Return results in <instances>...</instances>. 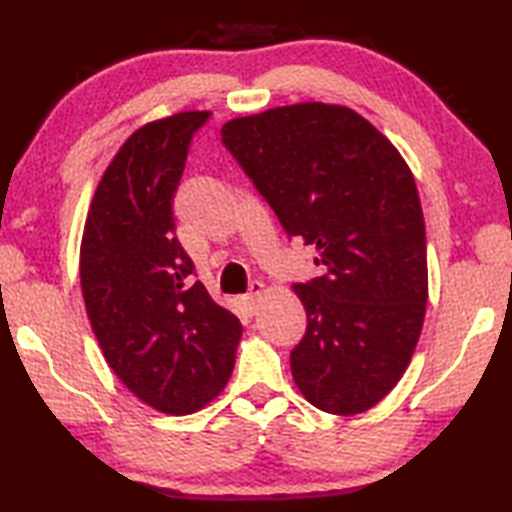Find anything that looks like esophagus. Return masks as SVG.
I'll use <instances>...</instances> for the list:
<instances>
[{
    "label": "esophagus",
    "mask_w": 512,
    "mask_h": 512,
    "mask_svg": "<svg viewBox=\"0 0 512 512\" xmlns=\"http://www.w3.org/2000/svg\"><path fill=\"white\" fill-rule=\"evenodd\" d=\"M262 293H264V284L262 282H250L248 293H244V296H241V305H244V309L248 311V314H255L257 305H259V298H262Z\"/></svg>",
    "instance_id": "esophagus-1"
}]
</instances>
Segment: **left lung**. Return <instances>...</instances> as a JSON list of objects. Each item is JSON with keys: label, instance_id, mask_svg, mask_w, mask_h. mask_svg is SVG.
<instances>
[{"label": "left lung", "instance_id": "left-lung-1", "mask_svg": "<svg viewBox=\"0 0 512 512\" xmlns=\"http://www.w3.org/2000/svg\"><path fill=\"white\" fill-rule=\"evenodd\" d=\"M221 142L325 268L293 284L307 311L291 352L296 386L325 413L372 409L409 366L429 296L409 164L359 112L318 101L232 119Z\"/></svg>", "mask_w": 512, "mask_h": 512}]
</instances>
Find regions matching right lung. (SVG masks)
<instances>
[{
	"label": "right lung",
	"instance_id": "right-lung-1",
	"mask_svg": "<svg viewBox=\"0 0 512 512\" xmlns=\"http://www.w3.org/2000/svg\"><path fill=\"white\" fill-rule=\"evenodd\" d=\"M210 112L151 121L121 144L94 192L81 241V289L112 372L144 404L189 415L235 368L241 323L194 280L176 237L173 194Z\"/></svg>",
	"mask_w": 512,
	"mask_h": 512
}]
</instances>
